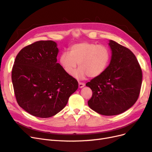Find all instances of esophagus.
Instances as JSON below:
<instances>
[{"label": "esophagus", "instance_id": "1", "mask_svg": "<svg viewBox=\"0 0 152 152\" xmlns=\"http://www.w3.org/2000/svg\"><path fill=\"white\" fill-rule=\"evenodd\" d=\"M85 86V84L82 83V82H79V88H82V87Z\"/></svg>", "mask_w": 152, "mask_h": 152}]
</instances>
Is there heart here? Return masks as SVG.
I'll use <instances>...</instances> for the list:
<instances>
[{
    "mask_svg": "<svg viewBox=\"0 0 152 152\" xmlns=\"http://www.w3.org/2000/svg\"><path fill=\"white\" fill-rule=\"evenodd\" d=\"M68 50L69 53H61L59 61L68 75H73L78 63L80 69L73 74L78 79L101 75L107 70L111 59V52L107 46L93 42L74 44Z\"/></svg>",
    "mask_w": 152,
    "mask_h": 152,
    "instance_id": "heart-1",
    "label": "heart"
}]
</instances>
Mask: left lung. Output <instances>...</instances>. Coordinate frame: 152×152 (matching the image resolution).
I'll list each match as a JSON object with an SVG mask.
<instances>
[{
  "instance_id": "1",
  "label": "left lung",
  "mask_w": 152,
  "mask_h": 152,
  "mask_svg": "<svg viewBox=\"0 0 152 152\" xmlns=\"http://www.w3.org/2000/svg\"><path fill=\"white\" fill-rule=\"evenodd\" d=\"M112 56L102 75L86 84L93 91L89 107L103 115H116L130 108L138 99L142 84V70L130 49L110 41Z\"/></svg>"
}]
</instances>
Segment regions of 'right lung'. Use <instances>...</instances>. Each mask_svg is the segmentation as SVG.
Returning a JSON list of instances; mask_svg holds the SVG:
<instances>
[{
	"label": "right lung",
	"mask_w": 152,
	"mask_h": 152,
	"mask_svg": "<svg viewBox=\"0 0 152 152\" xmlns=\"http://www.w3.org/2000/svg\"><path fill=\"white\" fill-rule=\"evenodd\" d=\"M53 40L37 41L17 54L12 69L16 99L35 117L48 118L65 108L79 84L57 63L58 49Z\"/></svg>",
	"instance_id": "add662e5"
}]
</instances>
